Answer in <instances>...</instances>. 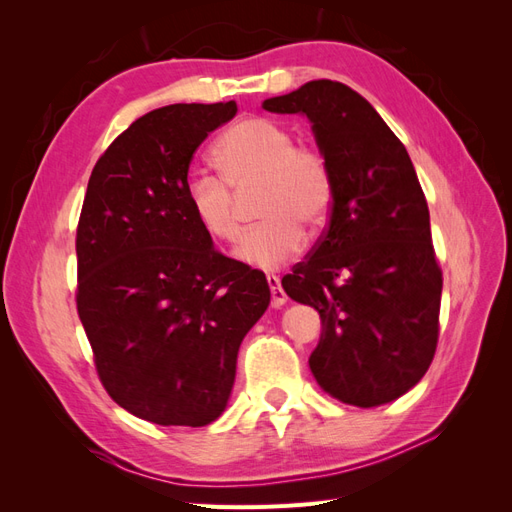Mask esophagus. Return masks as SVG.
<instances>
[{"instance_id": "esophagus-1", "label": "esophagus", "mask_w": 512, "mask_h": 512, "mask_svg": "<svg viewBox=\"0 0 512 512\" xmlns=\"http://www.w3.org/2000/svg\"><path fill=\"white\" fill-rule=\"evenodd\" d=\"M267 284L271 288V305L273 307H282L286 303V292L280 286V277L275 275H267Z\"/></svg>"}]
</instances>
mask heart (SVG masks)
Segmentation results:
<instances>
[{
	"instance_id": "obj_1",
	"label": "heart",
	"mask_w": 512,
	"mask_h": 512,
	"mask_svg": "<svg viewBox=\"0 0 512 512\" xmlns=\"http://www.w3.org/2000/svg\"><path fill=\"white\" fill-rule=\"evenodd\" d=\"M218 175L196 173L185 183L190 213L207 235L235 243L241 235L239 198L256 188L260 218L237 247L252 267L275 269L301 252L307 228L327 222L335 177L327 153L297 143L294 132L269 117H250L228 128L213 147Z\"/></svg>"
}]
</instances>
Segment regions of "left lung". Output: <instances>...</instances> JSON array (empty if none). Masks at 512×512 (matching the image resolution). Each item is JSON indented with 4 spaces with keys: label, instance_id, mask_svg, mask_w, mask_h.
<instances>
[{
    "label": "left lung",
    "instance_id": "1",
    "mask_svg": "<svg viewBox=\"0 0 512 512\" xmlns=\"http://www.w3.org/2000/svg\"><path fill=\"white\" fill-rule=\"evenodd\" d=\"M262 106L305 113L335 177L327 228L282 277L288 297L322 320L309 369L344 404H389L425 376L440 335L442 269L412 160L344 83L309 81Z\"/></svg>",
    "mask_w": 512,
    "mask_h": 512
}]
</instances>
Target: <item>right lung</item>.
I'll list each match as a JSON object with an SVG mask.
<instances>
[{
	"label": "right lung",
	"instance_id": "1",
	"mask_svg": "<svg viewBox=\"0 0 512 512\" xmlns=\"http://www.w3.org/2000/svg\"><path fill=\"white\" fill-rule=\"evenodd\" d=\"M235 102L170 104L108 145L76 226V309L115 404L203 427L235 384L245 333L269 307L262 271L215 250L185 198L188 168Z\"/></svg>",
	"mask_w": 512,
	"mask_h": 512
}]
</instances>
